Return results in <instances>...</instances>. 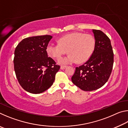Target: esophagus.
<instances>
[{"label":"esophagus","instance_id":"obj_1","mask_svg":"<svg viewBox=\"0 0 128 128\" xmlns=\"http://www.w3.org/2000/svg\"><path fill=\"white\" fill-rule=\"evenodd\" d=\"M66 66H60V69H66Z\"/></svg>","mask_w":128,"mask_h":128}]
</instances>
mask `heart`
Returning a JSON list of instances; mask_svg holds the SVG:
<instances>
[{"label": "heart", "mask_w": 128, "mask_h": 128, "mask_svg": "<svg viewBox=\"0 0 128 128\" xmlns=\"http://www.w3.org/2000/svg\"><path fill=\"white\" fill-rule=\"evenodd\" d=\"M95 47V40L90 34L74 32L65 35L59 40V43H49L46 47L48 55L52 58L59 59L66 54V57L58 60L61 64L80 63L87 61L91 57Z\"/></svg>", "instance_id": "obj_1"}]
</instances>
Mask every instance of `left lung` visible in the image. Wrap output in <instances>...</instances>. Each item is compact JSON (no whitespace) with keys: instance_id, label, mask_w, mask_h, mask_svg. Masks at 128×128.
I'll return each instance as SVG.
<instances>
[{"instance_id":"left-lung-1","label":"left lung","mask_w":128,"mask_h":128,"mask_svg":"<svg viewBox=\"0 0 128 128\" xmlns=\"http://www.w3.org/2000/svg\"><path fill=\"white\" fill-rule=\"evenodd\" d=\"M95 47L85 64L76 68L72 81L85 92L98 89L107 82L114 64V52L110 38L101 30L92 29Z\"/></svg>"}]
</instances>
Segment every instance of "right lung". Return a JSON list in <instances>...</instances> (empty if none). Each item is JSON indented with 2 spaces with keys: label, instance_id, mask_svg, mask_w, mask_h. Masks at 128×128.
<instances>
[{
  "label": "right lung",
  "instance_id": "1",
  "mask_svg": "<svg viewBox=\"0 0 128 128\" xmlns=\"http://www.w3.org/2000/svg\"><path fill=\"white\" fill-rule=\"evenodd\" d=\"M52 38L45 35L28 37L14 51V69L24 89L32 94L44 92L52 85L60 66L48 57L46 47Z\"/></svg>",
  "mask_w": 128,
  "mask_h": 128
}]
</instances>
